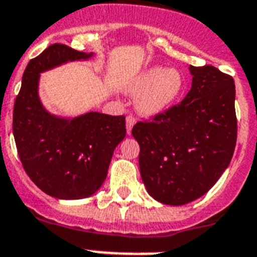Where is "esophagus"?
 <instances>
[{"label": "esophagus", "mask_w": 257, "mask_h": 257, "mask_svg": "<svg viewBox=\"0 0 257 257\" xmlns=\"http://www.w3.org/2000/svg\"><path fill=\"white\" fill-rule=\"evenodd\" d=\"M125 121H126V132H128V134H131L132 128H133V125L136 124V117H134L133 115H128Z\"/></svg>", "instance_id": "1"}]
</instances>
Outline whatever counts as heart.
<instances>
[{
	"instance_id": "1",
	"label": "heart",
	"mask_w": 257,
	"mask_h": 257,
	"mask_svg": "<svg viewBox=\"0 0 257 257\" xmlns=\"http://www.w3.org/2000/svg\"><path fill=\"white\" fill-rule=\"evenodd\" d=\"M186 80L177 69L152 66L141 71L126 87L132 96H138L137 108L146 116H156L175 105L183 93Z\"/></svg>"
}]
</instances>
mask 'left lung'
Returning <instances> with one entry per match:
<instances>
[{"label": "left lung", "mask_w": 257, "mask_h": 257, "mask_svg": "<svg viewBox=\"0 0 257 257\" xmlns=\"http://www.w3.org/2000/svg\"><path fill=\"white\" fill-rule=\"evenodd\" d=\"M189 71L192 87L184 100L132 129L146 189L173 206L197 200L218 182L237 141L233 78L211 65H191Z\"/></svg>", "instance_id": "1"}]
</instances>
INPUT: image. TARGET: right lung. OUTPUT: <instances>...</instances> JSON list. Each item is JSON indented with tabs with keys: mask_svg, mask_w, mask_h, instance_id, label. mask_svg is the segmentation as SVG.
Instances as JSON below:
<instances>
[{
	"mask_svg": "<svg viewBox=\"0 0 257 257\" xmlns=\"http://www.w3.org/2000/svg\"><path fill=\"white\" fill-rule=\"evenodd\" d=\"M92 56L60 43L48 46L28 64L14 105L13 132L23 168L39 189L60 200L96 193L126 133L124 115L91 111L61 117L48 112L39 100L41 73Z\"/></svg>",
	"mask_w": 257,
	"mask_h": 257,
	"instance_id": "right-lung-1",
	"label": "right lung"
}]
</instances>
